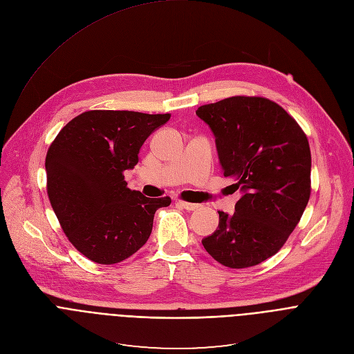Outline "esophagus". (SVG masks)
Listing matches in <instances>:
<instances>
[{
	"label": "esophagus",
	"instance_id": "esophagus-1",
	"mask_svg": "<svg viewBox=\"0 0 354 354\" xmlns=\"http://www.w3.org/2000/svg\"><path fill=\"white\" fill-rule=\"evenodd\" d=\"M182 207H185L186 210H196L201 205H198V203H191V202H185V201H179L178 202Z\"/></svg>",
	"mask_w": 354,
	"mask_h": 354
}]
</instances>
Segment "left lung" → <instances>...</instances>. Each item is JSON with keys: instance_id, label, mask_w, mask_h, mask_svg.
Here are the masks:
<instances>
[{"instance_id": "1", "label": "left lung", "mask_w": 354, "mask_h": 354, "mask_svg": "<svg viewBox=\"0 0 354 354\" xmlns=\"http://www.w3.org/2000/svg\"><path fill=\"white\" fill-rule=\"evenodd\" d=\"M196 115L215 135L223 176L242 192L234 214L219 212L218 229L202 245L223 266H256L286 243L309 202L308 136L262 97H230L199 106Z\"/></svg>"}]
</instances>
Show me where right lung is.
<instances>
[{
    "mask_svg": "<svg viewBox=\"0 0 354 354\" xmlns=\"http://www.w3.org/2000/svg\"><path fill=\"white\" fill-rule=\"evenodd\" d=\"M169 113L86 111L57 135L45 158L46 192L68 241L89 261L120 263L151 236L155 212L171 198L127 186L147 138Z\"/></svg>",
    "mask_w": 354,
    "mask_h": 354,
    "instance_id": "add662e5",
    "label": "right lung"
}]
</instances>
